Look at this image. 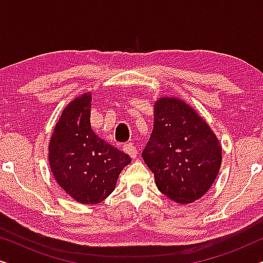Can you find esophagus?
Instances as JSON below:
<instances>
[{"label":"esophagus","mask_w":263,"mask_h":263,"mask_svg":"<svg viewBox=\"0 0 263 263\" xmlns=\"http://www.w3.org/2000/svg\"><path fill=\"white\" fill-rule=\"evenodd\" d=\"M123 151L125 153L128 154L130 158H135L136 154H138V149H136V147L134 145H132V143H128V145H124L123 146Z\"/></svg>","instance_id":"1"}]
</instances>
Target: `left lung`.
I'll return each instance as SVG.
<instances>
[{
    "instance_id": "left-lung-1",
    "label": "left lung",
    "mask_w": 263,
    "mask_h": 263,
    "mask_svg": "<svg viewBox=\"0 0 263 263\" xmlns=\"http://www.w3.org/2000/svg\"><path fill=\"white\" fill-rule=\"evenodd\" d=\"M142 158L158 189L177 203H192L213 184L221 165V145L210 125L184 100L161 97Z\"/></svg>"
}]
</instances>
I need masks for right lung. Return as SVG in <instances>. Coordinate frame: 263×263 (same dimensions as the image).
Masks as SVG:
<instances>
[{
    "label": "right lung",
    "mask_w": 263,
    "mask_h": 263,
    "mask_svg": "<svg viewBox=\"0 0 263 263\" xmlns=\"http://www.w3.org/2000/svg\"><path fill=\"white\" fill-rule=\"evenodd\" d=\"M91 92L64 107L49 142V164L57 184L84 204L102 202L130 163L128 154L104 141L91 128Z\"/></svg>",
    "instance_id": "obj_1"
}]
</instances>
